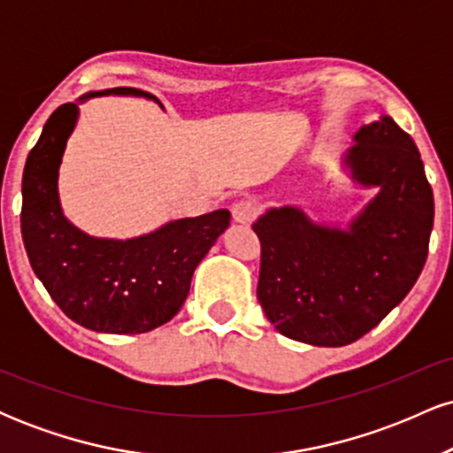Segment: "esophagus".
Returning a JSON list of instances; mask_svg holds the SVG:
<instances>
[{"mask_svg": "<svg viewBox=\"0 0 453 453\" xmlns=\"http://www.w3.org/2000/svg\"><path fill=\"white\" fill-rule=\"evenodd\" d=\"M257 204L253 200H241L234 204L232 209V215H234V221L236 223H242V226H249V223L256 221L257 217Z\"/></svg>", "mask_w": 453, "mask_h": 453, "instance_id": "34e87169", "label": "esophagus"}]
</instances>
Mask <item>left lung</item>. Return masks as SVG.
Instances as JSON below:
<instances>
[{
    "mask_svg": "<svg viewBox=\"0 0 453 453\" xmlns=\"http://www.w3.org/2000/svg\"><path fill=\"white\" fill-rule=\"evenodd\" d=\"M349 165L379 196L349 232L273 209L253 223L259 238L257 300L283 336L342 347L403 303L428 257L433 187L413 138L392 117L362 126Z\"/></svg>",
    "mask_w": 453,
    "mask_h": 453,
    "instance_id": "8db88e82",
    "label": "left lung"
}]
</instances>
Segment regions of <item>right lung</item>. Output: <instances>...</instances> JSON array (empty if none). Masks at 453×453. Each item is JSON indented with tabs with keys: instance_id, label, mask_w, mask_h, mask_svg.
<instances>
[{
	"instance_id": "right-lung-1",
	"label": "right lung",
	"mask_w": 453,
	"mask_h": 453,
	"mask_svg": "<svg viewBox=\"0 0 453 453\" xmlns=\"http://www.w3.org/2000/svg\"><path fill=\"white\" fill-rule=\"evenodd\" d=\"M132 93L117 87L91 96ZM76 104L50 114L23 173L20 234L35 277L72 321L108 334H142L179 313L202 257L230 226V211L180 219L134 241L91 238L61 215L57 174Z\"/></svg>"
}]
</instances>
